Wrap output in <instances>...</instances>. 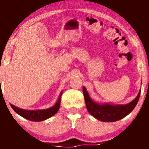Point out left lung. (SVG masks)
I'll use <instances>...</instances> for the list:
<instances>
[{
    "mask_svg": "<svg viewBox=\"0 0 149 149\" xmlns=\"http://www.w3.org/2000/svg\"><path fill=\"white\" fill-rule=\"evenodd\" d=\"M140 92L141 89L136 98L127 104H111L109 103L97 102L93 100L90 98L86 87L83 86V93L87 110L96 119L104 122L119 121L132 112L139 101Z\"/></svg>",
    "mask_w": 149,
    "mask_h": 149,
    "instance_id": "obj_1",
    "label": "left lung"
}]
</instances>
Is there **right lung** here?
<instances>
[{"mask_svg":"<svg viewBox=\"0 0 149 149\" xmlns=\"http://www.w3.org/2000/svg\"><path fill=\"white\" fill-rule=\"evenodd\" d=\"M62 94H63V91H61L55 104L48 109H44V110H24V109L19 108L18 107L11 104H10V106L16 113H18V115L22 116L24 119L33 121V122H42V121L49 119L57 113L60 106Z\"/></svg>","mask_w":149,"mask_h":149,"instance_id":"add662e5","label":"right lung"}]
</instances>
